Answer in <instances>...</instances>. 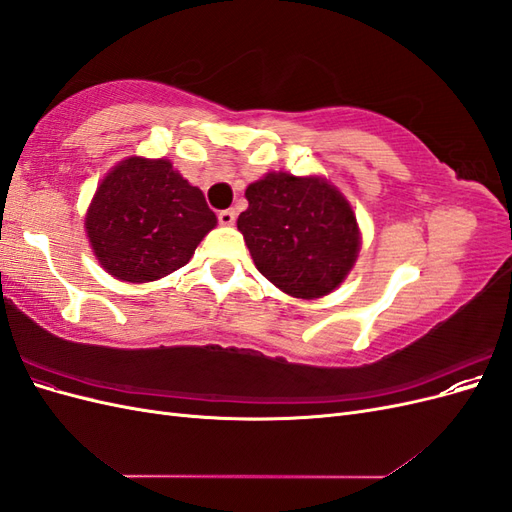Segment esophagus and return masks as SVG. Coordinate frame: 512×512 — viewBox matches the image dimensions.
I'll return each instance as SVG.
<instances>
[{"label":"esophagus","mask_w":512,"mask_h":512,"mask_svg":"<svg viewBox=\"0 0 512 512\" xmlns=\"http://www.w3.org/2000/svg\"><path fill=\"white\" fill-rule=\"evenodd\" d=\"M218 220L222 226H232L237 220V213H235V209H224L218 213Z\"/></svg>","instance_id":"34e87169"}]
</instances>
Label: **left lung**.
I'll return each mask as SVG.
<instances>
[{
	"label": "left lung",
	"mask_w": 512,
	"mask_h": 512,
	"mask_svg": "<svg viewBox=\"0 0 512 512\" xmlns=\"http://www.w3.org/2000/svg\"><path fill=\"white\" fill-rule=\"evenodd\" d=\"M237 228L256 269L297 299H318L346 280L361 235L344 194L322 177L269 173L245 190Z\"/></svg>",
	"instance_id": "8db88e82"
}]
</instances>
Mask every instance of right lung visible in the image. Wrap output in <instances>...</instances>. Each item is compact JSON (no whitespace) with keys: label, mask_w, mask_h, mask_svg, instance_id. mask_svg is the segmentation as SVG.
Here are the masks:
<instances>
[{"label":"right lung","mask_w":512,"mask_h":512,"mask_svg":"<svg viewBox=\"0 0 512 512\" xmlns=\"http://www.w3.org/2000/svg\"><path fill=\"white\" fill-rule=\"evenodd\" d=\"M215 224L205 194L173 164L138 156L102 179L85 218L102 269L132 284L156 282L188 265Z\"/></svg>","instance_id":"add662e5"}]
</instances>
